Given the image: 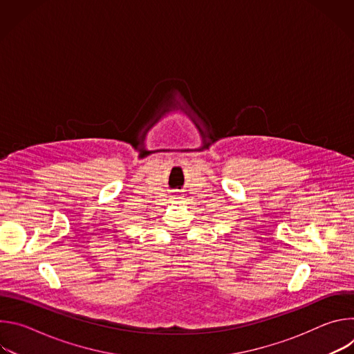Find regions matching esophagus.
<instances>
[{
  "label": "esophagus",
  "mask_w": 354,
  "mask_h": 354,
  "mask_svg": "<svg viewBox=\"0 0 354 354\" xmlns=\"http://www.w3.org/2000/svg\"><path fill=\"white\" fill-rule=\"evenodd\" d=\"M172 198H174V200L176 201V203H178V201H180V198H182V197H180V196H175V197H172Z\"/></svg>",
  "instance_id": "esophagus-1"
}]
</instances>
